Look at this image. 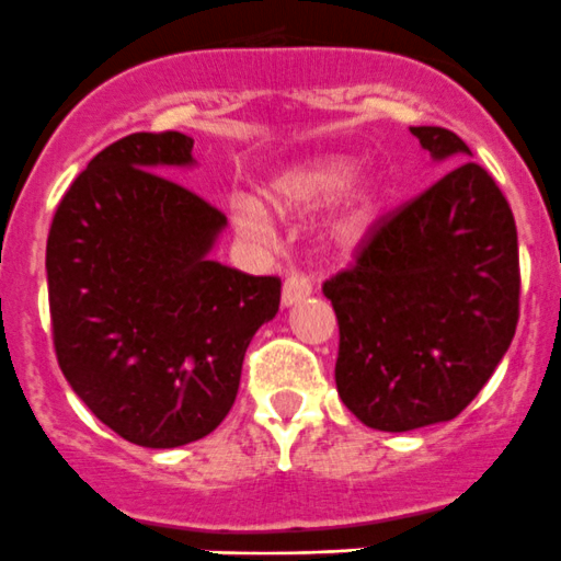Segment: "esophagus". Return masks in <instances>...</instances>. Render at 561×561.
I'll return each instance as SVG.
<instances>
[{
    "label": "esophagus",
    "instance_id": "1",
    "mask_svg": "<svg viewBox=\"0 0 561 561\" xmlns=\"http://www.w3.org/2000/svg\"><path fill=\"white\" fill-rule=\"evenodd\" d=\"M310 291H313V283H310L308 275L288 273L286 280H283V305L299 302V299L310 297Z\"/></svg>",
    "mask_w": 561,
    "mask_h": 561
}]
</instances>
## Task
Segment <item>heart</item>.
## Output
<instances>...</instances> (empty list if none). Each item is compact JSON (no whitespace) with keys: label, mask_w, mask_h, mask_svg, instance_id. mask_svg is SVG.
<instances>
[{"label":"heart","mask_w":561,"mask_h":561,"mask_svg":"<svg viewBox=\"0 0 561 561\" xmlns=\"http://www.w3.org/2000/svg\"><path fill=\"white\" fill-rule=\"evenodd\" d=\"M348 169L337 160H319V163L299 165V169L288 171L286 176L273 187V202L278 207H310L324 198L335 196L343 185H346ZM363 193L352 196V213H348L346 229H357L359 215H363ZM231 215L242 234L248 237H267L270 220L264 209L251 198H234L231 204Z\"/></svg>","instance_id":"heart-1"}]
</instances>
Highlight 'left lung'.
<instances>
[{
  "label": "left lung",
  "instance_id": "1",
  "mask_svg": "<svg viewBox=\"0 0 561 561\" xmlns=\"http://www.w3.org/2000/svg\"><path fill=\"white\" fill-rule=\"evenodd\" d=\"M445 176L381 215L357 259L324 280L337 316V396L376 431L458 417L518 324L513 209L471 149L445 127H412Z\"/></svg>",
  "mask_w": 561,
  "mask_h": 561
}]
</instances>
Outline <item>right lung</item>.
<instances>
[{
	"label": "right lung",
	"mask_w": 561,
	"mask_h": 561,
	"mask_svg": "<svg viewBox=\"0 0 561 561\" xmlns=\"http://www.w3.org/2000/svg\"><path fill=\"white\" fill-rule=\"evenodd\" d=\"M185 133H130L73 180L46 245L54 352L103 425L141 447L213 434L240 390L280 278L213 262L226 215L160 174L193 163Z\"/></svg>",
	"instance_id": "obj_1"
}]
</instances>
